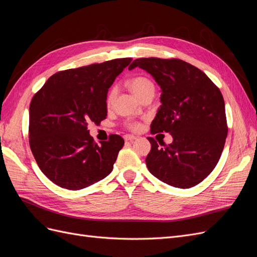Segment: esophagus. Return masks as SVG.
<instances>
[{"instance_id": "esophagus-1", "label": "esophagus", "mask_w": 257, "mask_h": 257, "mask_svg": "<svg viewBox=\"0 0 257 257\" xmlns=\"http://www.w3.org/2000/svg\"><path fill=\"white\" fill-rule=\"evenodd\" d=\"M136 138L137 137L134 136V135H125V136H124V141L130 142V143H133Z\"/></svg>"}]
</instances>
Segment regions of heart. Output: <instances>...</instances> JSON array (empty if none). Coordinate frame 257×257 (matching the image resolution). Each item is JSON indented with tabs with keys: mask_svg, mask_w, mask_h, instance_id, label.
<instances>
[{
	"mask_svg": "<svg viewBox=\"0 0 257 257\" xmlns=\"http://www.w3.org/2000/svg\"><path fill=\"white\" fill-rule=\"evenodd\" d=\"M128 85L131 90L135 93V95L137 97L141 96L144 92H146L148 89L150 88H154V85L152 83V81L150 79L146 78V77H135V78L131 79L128 82ZM115 88L112 87L109 91L107 93V96H106V104L107 106H110L113 102V99L115 97ZM126 126L131 130H138L139 128V123L134 122V121H128L126 123Z\"/></svg>",
	"mask_w": 257,
	"mask_h": 257,
	"instance_id": "b5f03b06",
	"label": "heart"
}]
</instances>
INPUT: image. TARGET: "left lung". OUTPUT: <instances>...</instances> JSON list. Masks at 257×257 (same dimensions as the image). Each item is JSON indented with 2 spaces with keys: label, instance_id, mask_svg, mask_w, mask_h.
Masks as SVG:
<instances>
[{
  "label": "left lung",
  "instance_id": "obj_1",
  "mask_svg": "<svg viewBox=\"0 0 257 257\" xmlns=\"http://www.w3.org/2000/svg\"><path fill=\"white\" fill-rule=\"evenodd\" d=\"M143 68L161 87V103L151 133L166 132L173 143L148 137L151 150L146 158L149 172L175 188L200 183L219 162L227 122L220 89L197 67L179 59L142 58L128 69Z\"/></svg>",
  "mask_w": 257,
  "mask_h": 257
}]
</instances>
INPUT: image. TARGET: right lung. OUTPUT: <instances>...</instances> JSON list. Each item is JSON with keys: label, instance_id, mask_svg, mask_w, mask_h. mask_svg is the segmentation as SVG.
<instances>
[{"label": "right lung", "instance_id": "obj_1", "mask_svg": "<svg viewBox=\"0 0 257 257\" xmlns=\"http://www.w3.org/2000/svg\"><path fill=\"white\" fill-rule=\"evenodd\" d=\"M132 58L66 69L52 75L30 104V147L38 167L50 181L81 190L112 172L124 145L119 135L97 145L88 124L107 116L106 96L115 77Z\"/></svg>", "mask_w": 257, "mask_h": 257}]
</instances>
